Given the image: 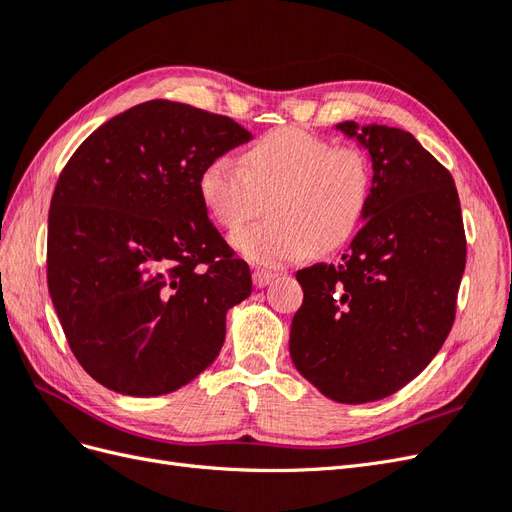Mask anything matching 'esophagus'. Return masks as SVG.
<instances>
[{"instance_id": "esophagus-1", "label": "esophagus", "mask_w": 512, "mask_h": 512, "mask_svg": "<svg viewBox=\"0 0 512 512\" xmlns=\"http://www.w3.org/2000/svg\"><path fill=\"white\" fill-rule=\"evenodd\" d=\"M275 273L273 271H265V269H254L252 273V280H254V286L256 288H265L267 284H271L275 280Z\"/></svg>"}]
</instances>
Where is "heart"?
Masks as SVG:
<instances>
[{"label":"heart","instance_id":"obj_1","mask_svg":"<svg viewBox=\"0 0 512 512\" xmlns=\"http://www.w3.org/2000/svg\"><path fill=\"white\" fill-rule=\"evenodd\" d=\"M374 188L369 153L331 145L301 128H277L241 156L213 158L198 194L211 220L237 230L267 200V222L237 232L232 247L260 267H282L312 252L329 254L359 230Z\"/></svg>","mask_w":512,"mask_h":512}]
</instances>
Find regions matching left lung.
Returning <instances> with one entry per match:
<instances>
[{
    "instance_id": "obj_1",
    "label": "left lung",
    "mask_w": 512,
    "mask_h": 512,
    "mask_svg": "<svg viewBox=\"0 0 512 512\" xmlns=\"http://www.w3.org/2000/svg\"><path fill=\"white\" fill-rule=\"evenodd\" d=\"M337 130L369 151L374 188L342 260L297 271L290 356L322 395L367 404L414 380L451 333L466 232L451 173L410 132L354 121Z\"/></svg>"
}]
</instances>
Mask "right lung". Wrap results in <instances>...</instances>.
I'll list each match as a JSON object with an SVG mask.
<instances>
[{
  "label": "right lung",
  "mask_w": 512,
  "mask_h": 512,
  "mask_svg": "<svg viewBox=\"0 0 512 512\" xmlns=\"http://www.w3.org/2000/svg\"><path fill=\"white\" fill-rule=\"evenodd\" d=\"M250 138L230 117L149 100L89 134L61 170L49 292L76 361L106 389L173 393L220 354L252 275L207 218L198 177Z\"/></svg>",
  "instance_id": "1"
}]
</instances>
